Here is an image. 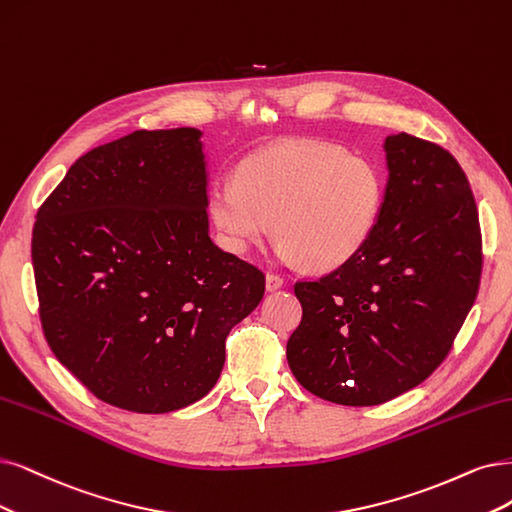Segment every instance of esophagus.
Segmentation results:
<instances>
[{"mask_svg": "<svg viewBox=\"0 0 512 512\" xmlns=\"http://www.w3.org/2000/svg\"><path fill=\"white\" fill-rule=\"evenodd\" d=\"M285 287V280H282L280 276H276V274H268L266 276V289L270 291V293H274V291H278V289H282Z\"/></svg>", "mask_w": 512, "mask_h": 512, "instance_id": "1", "label": "esophagus"}]
</instances>
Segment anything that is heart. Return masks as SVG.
Returning <instances> with one entry per match:
<instances>
[{
	"label": "heart",
	"instance_id": "1",
	"mask_svg": "<svg viewBox=\"0 0 512 512\" xmlns=\"http://www.w3.org/2000/svg\"><path fill=\"white\" fill-rule=\"evenodd\" d=\"M382 170L367 158L308 139L263 147L236 179L208 187V215L225 249L246 253L272 225L280 261L335 270L363 251L384 211Z\"/></svg>",
	"mask_w": 512,
	"mask_h": 512
}]
</instances>
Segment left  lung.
Segmentation results:
<instances>
[{
	"label": "left lung",
	"instance_id": "8db88e82",
	"mask_svg": "<svg viewBox=\"0 0 512 512\" xmlns=\"http://www.w3.org/2000/svg\"><path fill=\"white\" fill-rule=\"evenodd\" d=\"M386 200L363 251L314 282L287 344L295 380L320 399L371 407L422 384L477 299L481 230L464 170L407 132L384 139Z\"/></svg>",
	"mask_w": 512,
	"mask_h": 512
}]
</instances>
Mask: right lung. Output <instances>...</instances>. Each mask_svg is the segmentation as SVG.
Returning <instances> with one entry per match:
<instances>
[{
	"label": "right lung",
	"instance_id": "obj_1",
	"mask_svg": "<svg viewBox=\"0 0 512 512\" xmlns=\"http://www.w3.org/2000/svg\"><path fill=\"white\" fill-rule=\"evenodd\" d=\"M202 130L94 147L37 211L31 259L54 356L97 399L168 413L217 384L266 276L208 234Z\"/></svg>",
	"mask_w": 512,
	"mask_h": 512
}]
</instances>
